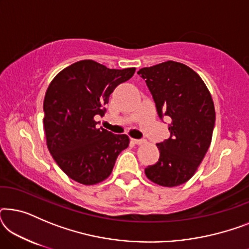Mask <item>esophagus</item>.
I'll return each mask as SVG.
<instances>
[{
	"mask_svg": "<svg viewBox=\"0 0 249 249\" xmlns=\"http://www.w3.org/2000/svg\"><path fill=\"white\" fill-rule=\"evenodd\" d=\"M131 142L136 145H142V144H144V142H145L144 139H135V138H131Z\"/></svg>",
	"mask_w": 249,
	"mask_h": 249,
	"instance_id": "1",
	"label": "esophagus"
}]
</instances>
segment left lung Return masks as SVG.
Masks as SVG:
<instances>
[{"mask_svg":"<svg viewBox=\"0 0 249 249\" xmlns=\"http://www.w3.org/2000/svg\"><path fill=\"white\" fill-rule=\"evenodd\" d=\"M137 73L151 90L160 118L171 119L170 138L158 144L159 161L145 175L156 185L180 186L195 175L212 142V95L198 73L183 63L166 61Z\"/></svg>","mask_w":249,"mask_h":249,"instance_id":"left-lung-1","label":"left lung"}]
</instances>
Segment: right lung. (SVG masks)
I'll return each mask as SVG.
<instances>
[{"instance_id": "right-lung-1", "label": "right lung", "mask_w": 249, "mask_h": 249, "mask_svg": "<svg viewBox=\"0 0 249 249\" xmlns=\"http://www.w3.org/2000/svg\"><path fill=\"white\" fill-rule=\"evenodd\" d=\"M135 68L108 69L93 60L71 64L54 77L43 110L46 145L60 169L81 185L108 178L118 155L129 146L127 135L97 128L114 88L134 76Z\"/></svg>"}]
</instances>
